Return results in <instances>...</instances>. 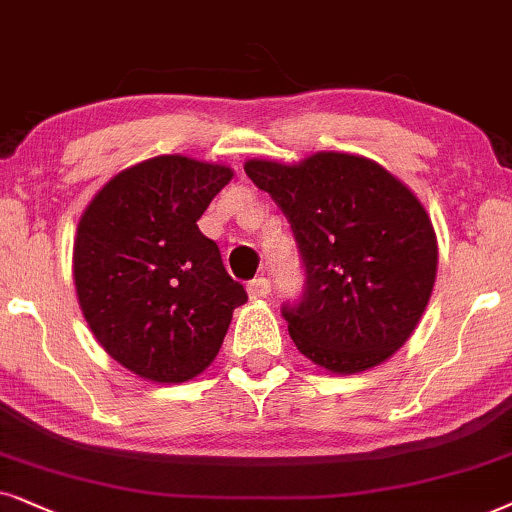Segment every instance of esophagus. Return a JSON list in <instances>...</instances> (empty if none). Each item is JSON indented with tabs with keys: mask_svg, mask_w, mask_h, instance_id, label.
<instances>
[{
	"mask_svg": "<svg viewBox=\"0 0 512 512\" xmlns=\"http://www.w3.org/2000/svg\"><path fill=\"white\" fill-rule=\"evenodd\" d=\"M271 292V283L267 281V278H252V281L248 283V295L250 299H267Z\"/></svg>",
	"mask_w": 512,
	"mask_h": 512,
	"instance_id": "obj_1",
	"label": "esophagus"
}]
</instances>
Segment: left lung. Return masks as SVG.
Wrapping results in <instances>:
<instances>
[{"instance_id":"8db88e82","label":"left lung","mask_w":512,"mask_h":512,"mask_svg":"<svg viewBox=\"0 0 512 512\" xmlns=\"http://www.w3.org/2000/svg\"><path fill=\"white\" fill-rule=\"evenodd\" d=\"M243 168L288 217L302 252L306 290L283 306L299 353L332 374L391 358L417 330L438 274V238L412 189L346 152Z\"/></svg>"}]
</instances>
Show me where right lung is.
<instances>
[{
  "mask_svg": "<svg viewBox=\"0 0 512 512\" xmlns=\"http://www.w3.org/2000/svg\"><path fill=\"white\" fill-rule=\"evenodd\" d=\"M234 177L224 163L163 154L93 196L74 238V288L98 344L138 377L182 384L213 363L248 302L199 217Z\"/></svg>",
  "mask_w": 512,
  "mask_h": 512,
  "instance_id": "obj_1",
  "label": "right lung"
}]
</instances>
